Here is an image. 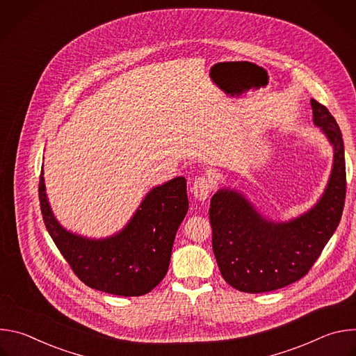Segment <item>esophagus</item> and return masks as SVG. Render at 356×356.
Here are the masks:
<instances>
[{
  "instance_id": "1",
  "label": "esophagus",
  "mask_w": 356,
  "mask_h": 356,
  "mask_svg": "<svg viewBox=\"0 0 356 356\" xmlns=\"http://www.w3.org/2000/svg\"><path fill=\"white\" fill-rule=\"evenodd\" d=\"M213 181L206 177V176H201V177H195L194 183H193V187H191V191L194 194V197L200 201H204L209 198L211 190H213Z\"/></svg>"
}]
</instances>
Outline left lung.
Returning <instances> with one entry per match:
<instances>
[{
    "label": "left lung",
    "instance_id": "8db88e82",
    "mask_svg": "<svg viewBox=\"0 0 356 356\" xmlns=\"http://www.w3.org/2000/svg\"><path fill=\"white\" fill-rule=\"evenodd\" d=\"M313 121L334 147V163L317 204L286 222L264 217L236 190L211 198L213 250L224 280L245 293H264L306 276L335 232L346 193L343 140L331 113L312 98Z\"/></svg>",
    "mask_w": 356,
    "mask_h": 356
}]
</instances>
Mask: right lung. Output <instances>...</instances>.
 Masks as SVG:
<instances>
[{"mask_svg":"<svg viewBox=\"0 0 356 356\" xmlns=\"http://www.w3.org/2000/svg\"><path fill=\"white\" fill-rule=\"evenodd\" d=\"M39 201L43 222L74 275L88 287L124 297L142 296L166 276L179 225L188 210L184 177L152 188L129 222L115 235L91 239L65 229L55 218L44 191Z\"/></svg>","mask_w":356,"mask_h":356,"instance_id":"right-lung-1","label":"right lung"}]
</instances>
